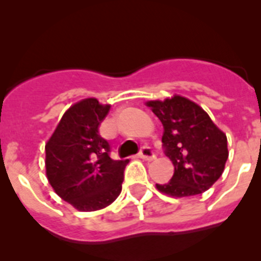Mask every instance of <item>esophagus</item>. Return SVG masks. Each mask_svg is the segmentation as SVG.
<instances>
[{
  "label": "esophagus",
  "mask_w": 261,
  "mask_h": 261,
  "mask_svg": "<svg viewBox=\"0 0 261 261\" xmlns=\"http://www.w3.org/2000/svg\"><path fill=\"white\" fill-rule=\"evenodd\" d=\"M140 158H142L144 161H154L155 159V154H154V151L151 150L150 147L144 146L141 149V151H140Z\"/></svg>",
  "instance_id": "esophagus-1"
}]
</instances>
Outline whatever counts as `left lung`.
<instances>
[{
  "label": "left lung",
  "instance_id": "left-lung-1",
  "mask_svg": "<svg viewBox=\"0 0 261 261\" xmlns=\"http://www.w3.org/2000/svg\"><path fill=\"white\" fill-rule=\"evenodd\" d=\"M147 107L162 123L166 155L174 165L171 180L155 184L171 197H188L208 191L225 170L229 156L227 138L209 115L180 95L149 100Z\"/></svg>",
  "mask_w": 261,
  "mask_h": 261
}]
</instances>
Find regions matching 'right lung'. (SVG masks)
I'll list each match as a JSON object with an SVG mask.
<instances>
[{"label":"right lung","mask_w":261,"mask_h":261,"mask_svg":"<svg viewBox=\"0 0 261 261\" xmlns=\"http://www.w3.org/2000/svg\"><path fill=\"white\" fill-rule=\"evenodd\" d=\"M111 105L82 99L65 111L45 144V174L55 192L80 212L103 209L117 199L129 159L115 161L99 125Z\"/></svg>","instance_id":"right-lung-1"}]
</instances>
